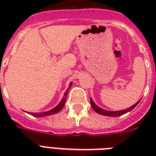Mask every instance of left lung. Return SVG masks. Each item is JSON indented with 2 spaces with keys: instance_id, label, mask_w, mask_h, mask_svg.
<instances>
[{
  "instance_id": "obj_1",
  "label": "left lung",
  "mask_w": 156,
  "mask_h": 156,
  "mask_svg": "<svg viewBox=\"0 0 156 156\" xmlns=\"http://www.w3.org/2000/svg\"><path fill=\"white\" fill-rule=\"evenodd\" d=\"M140 100H138V102L136 103L135 104H133V106L129 107V108H128L124 109V110H120V111H108V110L101 108H100L99 106H97L91 99H90V104H91L92 108L94 109L97 113L100 114V115L107 116H121V115H123V114H126L127 113V112H130L131 110H133V109L137 105H138V104L139 103Z\"/></svg>"
}]
</instances>
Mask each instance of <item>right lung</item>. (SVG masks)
Masks as SVG:
<instances>
[{
  "instance_id": "right-lung-1",
  "label": "right lung",
  "mask_w": 156,
  "mask_h": 156,
  "mask_svg": "<svg viewBox=\"0 0 156 156\" xmlns=\"http://www.w3.org/2000/svg\"><path fill=\"white\" fill-rule=\"evenodd\" d=\"M71 85H72V82L69 83V88L66 90V91L64 94V96L62 98V100L58 104V105H56L55 108H53L52 109L49 110V111L45 112H28V113H30L31 116H35V117H44V116H50V115H53V114H56L57 112L61 111V109L63 108V107L65 106V104H66V97H67V95H68V91L69 90V88H70Z\"/></svg>"
}]
</instances>
